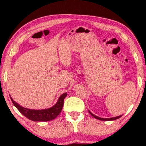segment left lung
<instances>
[{"label": "left lung", "instance_id": "left-lung-1", "mask_svg": "<svg viewBox=\"0 0 146 146\" xmlns=\"http://www.w3.org/2000/svg\"><path fill=\"white\" fill-rule=\"evenodd\" d=\"M89 113H90V114L93 116L94 118H97L98 120H104V121H110V120H117L118 118H120L122 117V115H120V116H118V117H113V118H100L99 117H97V116H96L95 115H93L92 113L90 112V111H89Z\"/></svg>", "mask_w": 146, "mask_h": 146}]
</instances>
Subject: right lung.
<instances>
[{
  "label": "right lung",
  "instance_id": "1",
  "mask_svg": "<svg viewBox=\"0 0 146 146\" xmlns=\"http://www.w3.org/2000/svg\"><path fill=\"white\" fill-rule=\"evenodd\" d=\"M67 93H65L60 95L58 100L53 107L45 110H30V109L25 108L18 104L13 100L11 97V100L13 105L15 106L20 112L26 118L32 121H40V122H47L55 119L57 116L60 114L64 105V100L67 96Z\"/></svg>",
  "mask_w": 146,
  "mask_h": 146
}]
</instances>
